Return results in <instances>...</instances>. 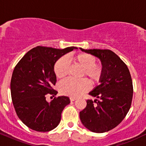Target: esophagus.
Listing matches in <instances>:
<instances>
[{"label": "esophagus", "mask_w": 146, "mask_h": 146, "mask_svg": "<svg viewBox=\"0 0 146 146\" xmlns=\"http://www.w3.org/2000/svg\"><path fill=\"white\" fill-rule=\"evenodd\" d=\"M70 100H71V102H73V101H75V100H76V98H70Z\"/></svg>", "instance_id": "1"}]
</instances>
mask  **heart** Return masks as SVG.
<instances>
[{
    "label": "heart",
    "mask_w": 146,
    "mask_h": 146,
    "mask_svg": "<svg viewBox=\"0 0 146 146\" xmlns=\"http://www.w3.org/2000/svg\"><path fill=\"white\" fill-rule=\"evenodd\" d=\"M71 60L76 64L80 65L83 68L82 75H85L90 82L95 83L100 80L102 73L101 66L96 64V59L94 56L88 53H79L71 57ZM68 65L65 58H60L56 62L53 67L55 75L58 78L61 79L66 76L68 73ZM89 88L88 82L86 80H75L67 79L59 84L58 88L61 94L77 98L87 91Z\"/></svg>",
    "instance_id": "1"
}]
</instances>
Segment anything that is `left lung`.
I'll use <instances>...</instances> for the list:
<instances>
[{
	"instance_id": "8db88e82",
	"label": "left lung",
	"mask_w": 146,
	"mask_h": 146,
	"mask_svg": "<svg viewBox=\"0 0 146 146\" xmlns=\"http://www.w3.org/2000/svg\"><path fill=\"white\" fill-rule=\"evenodd\" d=\"M80 48L100 59L102 66L100 84L88 93L100 100H87L86 108L80 113V120L90 131L108 132L119 124L130 110L133 95L131 75L126 64L110 50Z\"/></svg>"
}]
</instances>
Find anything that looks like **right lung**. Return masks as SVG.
<instances>
[{
    "instance_id": "1",
    "label": "right lung",
    "mask_w": 146,
    "mask_h": 146,
    "mask_svg": "<svg viewBox=\"0 0 146 146\" xmlns=\"http://www.w3.org/2000/svg\"><path fill=\"white\" fill-rule=\"evenodd\" d=\"M77 47L64 49L38 46L29 51L13 71L11 95L18 118L28 128L38 132H48L58 126L61 114L70 104L66 96H60L48 102L46 95H56L52 88L56 76L53 67L64 55Z\"/></svg>"
}]
</instances>
